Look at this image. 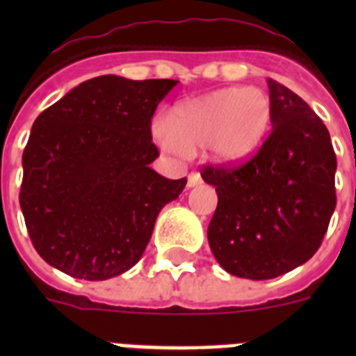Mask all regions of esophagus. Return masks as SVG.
<instances>
[{
    "label": "esophagus",
    "instance_id": "34e87169",
    "mask_svg": "<svg viewBox=\"0 0 356 356\" xmlns=\"http://www.w3.org/2000/svg\"><path fill=\"white\" fill-rule=\"evenodd\" d=\"M201 181H203V180H201L200 172L193 171V172H191V175H188V178H187V187H196V185H200Z\"/></svg>",
    "mask_w": 356,
    "mask_h": 356
}]
</instances>
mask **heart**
Returning <instances> with one entry per match:
<instances>
[{"label":"heart","mask_w":356,"mask_h":356,"mask_svg":"<svg viewBox=\"0 0 356 356\" xmlns=\"http://www.w3.org/2000/svg\"><path fill=\"white\" fill-rule=\"evenodd\" d=\"M271 99L259 87H226L178 103L153 121V137L171 155L207 147L213 162L238 165L257 153L271 127Z\"/></svg>","instance_id":"heart-1"}]
</instances>
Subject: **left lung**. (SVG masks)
Here are the masks:
<instances>
[{
    "instance_id": "obj_1",
    "label": "left lung",
    "mask_w": 356,
    "mask_h": 356,
    "mask_svg": "<svg viewBox=\"0 0 356 356\" xmlns=\"http://www.w3.org/2000/svg\"><path fill=\"white\" fill-rule=\"evenodd\" d=\"M273 131L238 168L207 165L217 193L209 244L219 266L248 280H271L319 250L335 210L337 159L325 122L298 94L267 80Z\"/></svg>"
}]
</instances>
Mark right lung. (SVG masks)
<instances>
[{"label": "right lung", "instance_id": "1", "mask_svg": "<svg viewBox=\"0 0 356 356\" xmlns=\"http://www.w3.org/2000/svg\"><path fill=\"white\" fill-rule=\"evenodd\" d=\"M176 80H87L46 108L23 153L19 203L31 244L49 266L99 282L139 262L160 210L187 178L149 168L151 118Z\"/></svg>", "mask_w": 356, "mask_h": 356}]
</instances>
